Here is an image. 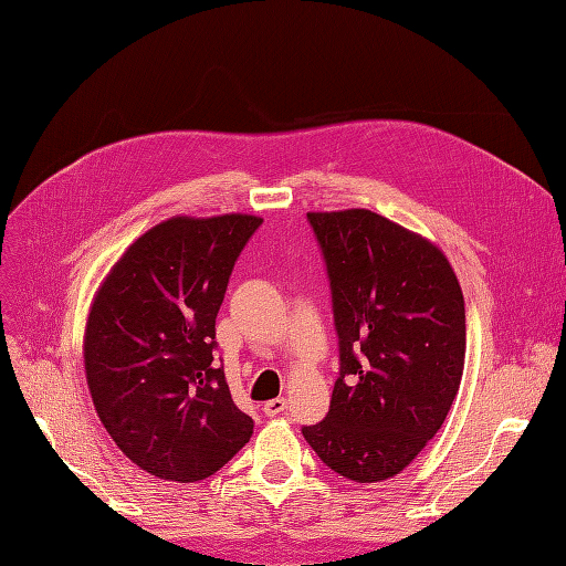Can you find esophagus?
<instances>
[{
  "instance_id": "1",
  "label": "esophagus",
  "mask_w": 566,
  "mask_h": 566,
  "mask_svg": "<svg viewBox=\"0 0 566 566\" xmlns=\"http://www.w3.org/2000/svg\"><path fill=\"white\" fill-rule=\"evenodd\" d=\"M285 408H287V399L279 397V399H271V401L264 403V413H266L269 418H273V416H281Z\"/></svg>"
}]
</instances>
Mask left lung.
<instances>
[{
  "label": "left lung",
  "mask_w": 566,
  "mask_h": 566,
  "mask_svg": "<svg viewBox=\"0 0 566 566\" xmlns=\"http://www.w3.org/2000/svg\"><path fill=\"white\" fill-rule=\"evenodd\" d=\"M333 287L339 378L316 455L358 484L408 468L447 420L465 366V300L447 254L364 208L306 212Z\"/></svg>",
  "instance_id": "obj_1"
}]
</instances>
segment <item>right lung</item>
I'll use <instances>...</instances> for the list:
<instances>
[{
	"label": "right lung",
	"instance_id": "1",
	"mask_svg": "<svg viewBox=\"0 0 566 566\" xmlns=\"http://www.w3.org/2000/svg\"><path fill=\"white\" fill-rule=\"evenodd\" d=\"M262 217H169L98 285L84 325V375L98 420L136 468L200 482L241 451L252 418L214 366V321L238 254Z\"/></svg>",
	"mask_w": 566,
	"mask_h": 566
}]
</instances>
